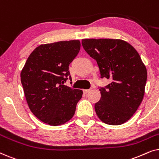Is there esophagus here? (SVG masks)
<instances>
[{
  "label": "esophagus",
  "mask_w": 159,
  "mask_h": 159,
  "mask_svg": "<svg viewBox=\"0 0 159 159\" xmlns=\"http://www.w3.org/2000/svg\"><path fill=\"white\" fill-rule=\"evenodd\" d=\"M91 91V89H88V90H83V93H85V94H87V93H90Z\"/></svg>",
  "instance_id": "obj_1"
}]
</instances>
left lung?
I'll list each match as a JSON object with an SVG mask.
<instances>
[{
    "label": "left lung",
    "mask_w": 159,
    "mask_h": 159,
    "mask_svg": "<svg viewBox=\"0 0 159 159\" xmlns=\"http://www.w3.org/2000/svg\"><path fill=\"white\" fill-rule=\"evenodd\" d=\"M85 51L96 60L101 77L109 80L100 89L95 104L97 116L109 125H120L133 116L142 103L147 69L134 48L120 39H83Z\"/></svg>",
    "instance_id": "1"
}]
</instances>
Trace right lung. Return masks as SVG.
Here are the masks:
<instances>
[{"mask_svg":"<svg viewBox=\"0 0 159 159\" xmlns=\"http://www.w3.org/2000/svg\"><path fill=\"white\" fill-rule=\"evenodd\" d=\"M80 50L78 40L42 44L32 52L21 71L28 106L47 125L58 126L70 120L82 98V90L63 84L69 75V65Z\"/></svg>","mask_w":159,"mask_h":159,"instance_id":"1","label":"right lung"}]
</instances>
